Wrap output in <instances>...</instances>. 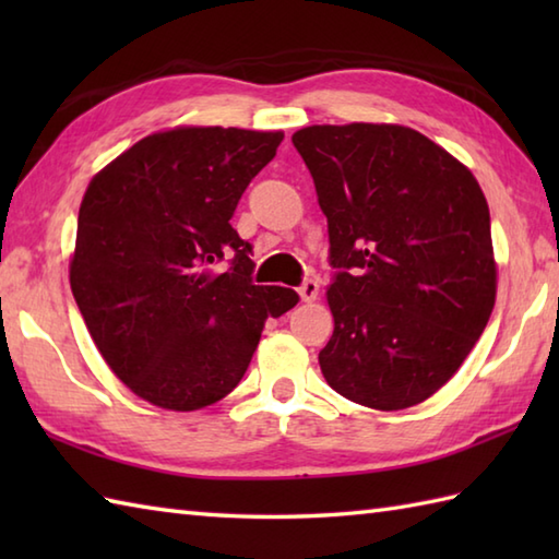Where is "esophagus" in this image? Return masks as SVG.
Returning <instances> with one entry per match:
<instances>
[{
    "label": "esophagus",
    "mask_w": 559,
    "mask_h": 559,
    "mask_svg": "<svg viewBox=\"0 0 559 559\" xmlns=\"http://www.w3.org/2000/svg\"><path fill=\"white\" fill-rule=\"evenodd\" d=\"M298 293H300L302 302L317 300V295H319V281H317V278H307V281L302 283V286L298 288Z\"/></svg>",
    "instance_id": "1"
}]
</instances>
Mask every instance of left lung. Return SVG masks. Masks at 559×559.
Here are the masks:
<instances>
[{
    "instance_id": "left-lung-1",
    "label": "left lung",
    "mask_w": 559,
    "mask_h": 559,
    "mask_svg": "<svg viewBox=\"0 0 559 559\" xmlns=\"http://www.w3.org/2000/svg\"><path fill=\"white\" fill-rule=\"evenodd\" d=\"M329 223L319 350L329 386L377 411L442 389L492 314L490 209L476 177L401 124H314L293 134Z\"/></svg>"
}]
</instances>
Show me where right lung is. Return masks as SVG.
<instances>
[{"label":"right lung","mask_w":559,"mask_h":559,"mask_svg":"<svg viewBox=\"0 0 559 559\" xmlns=\"http://www.w3.org/2000/svg\"><path fill=\"white\" fill-rule=\"evenodd\" d=\"M281 141L235 127L168 129L105 165L83 194L71 293L110 370L153 406L199 411L228 396L266 319L300 300L254 286L252 245L230 225Z\"/></svg>","instance_id":"add662e5"}]
</instances>
